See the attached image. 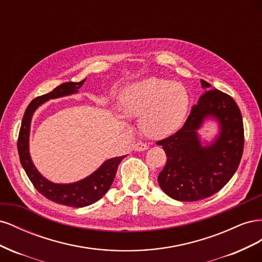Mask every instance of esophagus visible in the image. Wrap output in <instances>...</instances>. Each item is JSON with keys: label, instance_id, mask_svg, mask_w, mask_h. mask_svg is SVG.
<instances>
[{"label": "esophagus", "instance_id": "1", "mask_svg": "<svg viewBox=\"0 0 262 262\" xmlns=\"http://www.w3.org/2000/svg\"><path fill=\"white\" fill-rule=\"evenodd\" d=\"M148 148V145L146 143H143V142H138L137 144H134V149L136 150H145Z\"/></svg>", "mask_w": 262, "mask_h": 262}]
</instances>
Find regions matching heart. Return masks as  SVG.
I'll return each instance as SVG.
<instances>
[{
	"mask_svg": "<svg viewBox=\"0 0 262 262\" xmlns=\"http://www.w3.org/2000/svg\"><path fill=\"white\" fill-rule=\"evenodd\" d=\"M120 105L126 117L141 118V130L146 137L160 140L180 129L188 113L189 95L181 84L152 77L124 89Z\"/></svg>",
	"mask_w": 262,
	"mask_h": 262,
	"instance_id": "1",
	"label": "heart"
}]
</instances>
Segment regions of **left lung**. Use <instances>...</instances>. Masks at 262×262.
<instances>
[{"instance_id":"left-lung-1","label":"left lung","mask_w":262,"mask_h":262,"mask_svg":"<svg viewBox=\"0 0 262 262\" xmlns=\"http://www.w3.org/2000/svg\"><path fill=\"white\" fill-rule=\"evenodd\" d=\"M205 93L192 107L187 120L170 137L157 141L167 156L158 175L163 191L178 201H198L216 193L233 177L244 150V124L241 110L229 95L213 90L201 80ZM221 124L217 141L201 147L196 130L207 116Z\"/></svg>"}]
</instances>
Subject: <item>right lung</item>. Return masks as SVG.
Returning a JSON list of instances; mask_svg holds the SVG:
<instances>
[{"instance_id": "obj_1", "label": "right lung", "mask_w": 262, "mask_h": 262, "mask_svg": "<svg viewBox=\"0 0 262 262\" xmlns=\"http://www.w3.org/2000/svg\"><path fill=\"white\" fill-rule=\"evenodd\" d=\"M85 80L78 83H63L55 87L52 92L31 100L26 108L25 115L23 117L17 140V150L20 164L24 170L26 171L31 184L37 189V191L50 201L72 208H83L97 202L112 186L116 177L118 166L121 163L124 156L115 157L106 161L100 166V168L81 181L69 185H57L45 179L35 168L29 156L28 137L31 117H33L34 112L39 107V105H41L42 102L51 98H58L76 93L78 89H81Z\"/></svg>"}]
</instances>
